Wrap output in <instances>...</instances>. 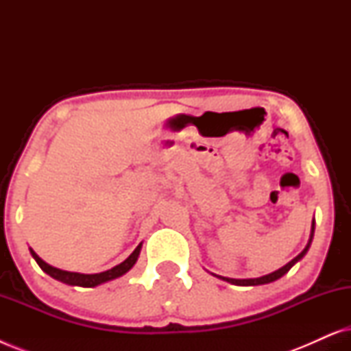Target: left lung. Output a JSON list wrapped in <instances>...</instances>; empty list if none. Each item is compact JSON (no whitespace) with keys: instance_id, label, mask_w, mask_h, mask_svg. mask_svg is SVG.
<instances>
[{"instance_id":"8db88e82","label":"left lung","mask_w":351,"mask_h":351,"mask_svg":"<svg viewBox=\"0 0 351 351\" xmlns=\"http://www.w3.org/2000/svg\"><path fill=\"white\" fill-rule=\"evenodd\" d=\"M313 234H315V219H313V222H311L310 239H308V243H306V246H305L304 251H302V252H300L299 256H297V257L292 258L291 262H287L285 267L278 268V270H275V271H273V273H268V275H265V276H261V278H247V280H237V278L219 276V275H214V273H213V275H214V276H217V278H220V280H223V281L230 282V285H234V286H261V285H268V282H273V281L280 280L281 276H285L286 273L289 271L291 268L294 267L297 262L302 261V258L305 257V254L308 252V249H310V246H311V241H313Z\"/></svg>"}]
</instances>
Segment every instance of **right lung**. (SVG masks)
<instances>
[{
  "instance_id": "obj_1",
  "label": "right lung",
  "mask_w": 351,
  "mask_h": 351,
  "mask_svg": "<svg viewBox=\"0 0 351 351\" xmlns=\"http://www.w3.org/2000/svg\"><path fill=\"white\" fill-rule=\"evenodd\" d=\"M141 251H142V243L138 244V246L134 249V252L129 256L126 261L119 263V265L110 268L107 271H102V273H94V275H84V273H76V271H65V270H60V268H56L49 265V263H46L43 258L38 256V254L33 251L30 247V254L32 257L35 258L38 265L41 267V270L47 273L51 278H54V280L60 281V282H65V285L69 286H80V287H95L99 285H104V282H108L112 280H117V278L126 275V273L131 270V268L136 265L138 256H141Z\"/></svg>"
}]
</instances>
